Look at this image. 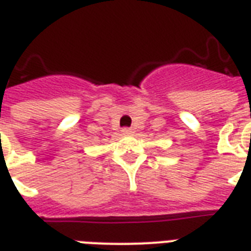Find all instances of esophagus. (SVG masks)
<instances>
[{"label": "esophagus", "instance_id": "esophagus-1", "mask_svg": "<svg viewBox=\"0 0 251 251\" xmlns=\"http://www.w3.org/2000/svg\"><path fill=\"white\" fill-rule=\"evenodd\" d=\"M121 131L124 135H132V134H134V130L129 129V127H125V129H122Z\"/></svg>", "mask_w": 251, "mask_h": 251}]
</instances>
